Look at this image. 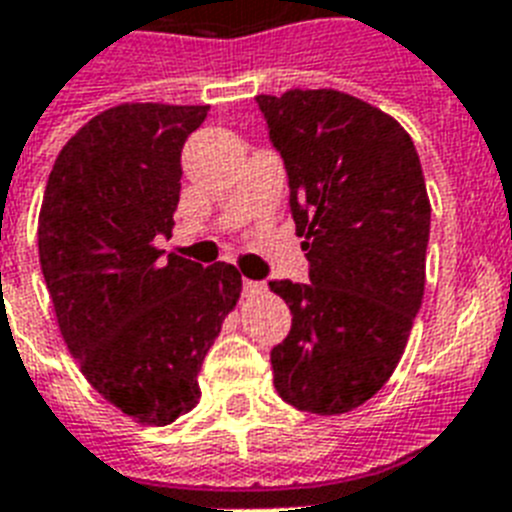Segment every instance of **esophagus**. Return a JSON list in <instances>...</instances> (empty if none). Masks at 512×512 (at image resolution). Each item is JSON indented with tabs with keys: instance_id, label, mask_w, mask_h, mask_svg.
<instances>
[{
	"instance_id": "1",
	"label": "esophagus",
	"mask_w": 512,
	"mask_h": 512,
	"mask_svg": "<svg viewBox=\"0 0 512 512\" xmlns=\"http://www.w3.org/2000/svg\"><path fill=\"white\" fill-rule=\"evenodd\" d=\"M242 289L244 294H260L263 292V284H260V281H252V278H244Z\"/></svg>"
}]
</instances>
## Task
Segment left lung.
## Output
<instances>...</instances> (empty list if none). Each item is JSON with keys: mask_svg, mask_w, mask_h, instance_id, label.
<instances>
[{"mask_svg": "<svg viewBox=\"0 0 512 512\" xmlns=\"http://www.w3.org/2000/svg\"><path fill=\"white\" fill-rule=\"evenodd\" d=\"M310 284L270 281L292 331L270 350L281 400L350 413L389 381L421 310L431 205L405 128L334 89L260 94Z\"/></svg>", "mask_w": 512, "mask_h": 512, "instance_id": "8db88e82", "label": "left lung"}]
</instances>
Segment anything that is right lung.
<instances>
[{
    "label": "right lung",
    "mask_w": 512,
    "mask_h": 512,
    "mask_svg": "<svg viewBox=\"0 0 512 512\" xmlns=\"http://www.w3.org/2000/svg\"><path fill=\"white\" fill-rule=\"evenodd\" d=\"M207 105L134 102L62 147L39 215V263L62 339L107 402L149 426L199 402L197 373L239 302L234 265L162 257L181 197V149Z\"/></svg>",
    "instance_id": "1"
}]
</instances>
